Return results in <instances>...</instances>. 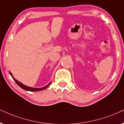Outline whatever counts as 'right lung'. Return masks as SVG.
Masks as SVG:
<instances>
[{
  "label": "right lung",
  "mask_w": 124,
  "mask_h": 124,
  "mask_svg": "<svg viewBox=\"0 0 124 124\" xmlns=\"http://www.w3.org/2000/svg\"><path fill=\"white\" fill-rule=\"evenodd\" d=\"M9 73H10V74L11 75V76L12 77V78H13V79L14 81H15V82L16 83L17 85L21 87V88H22L23 89H24V90H26V91H30V92H38V91H42L43 90H45V89L47 88L48 86L50 85L51 84V82L49 83V84L45 86H44L43 87H40V88H35V87H29V86H27L25 85H23V84H22L21 82H20L19 81H17L16 79H15V78L13 76H12V73H11L10 71H9Z\"/></svg>",
  "instance_id": "right-lung-1"
}]
</instances>
